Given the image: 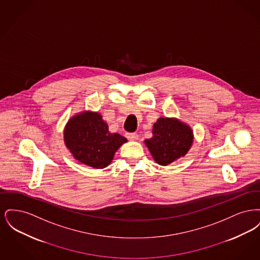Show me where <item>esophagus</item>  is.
Instances as JSON below:
<instances>
[{
	"label": "esophagus",
	"mask_w": 260,
	"mask_h": 260,
	"mask_svg": "<svg viewBox=\"0 0 260 260\" xmlns=\"http://www.w3.org/2000/svg\"><path fill=\"white\" fill-rule=\"evenodd\" d=\"M125 136H126V138H127L128 140H132V141L136 140V139L138 138L137 134H135V133H127V134H125Z\"/></svg>",
	"instance_id": "obj_1"
}]
</instances>
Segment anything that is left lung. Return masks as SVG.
Here are the masks:
<instances>
[{
    "mask_svg": "<svg viewBox=\"0 0 260 260\" xmlns=\"http://www.w3.org/2000/svg\"><path fill=\"white\" fill-rule=\"evenodd\" d=\"M193 142V133L176 119L160 118L153 126V137L145 140L154 160L167 166L184 156Z\"/></svg>",
    "mask_w": 260,
    "mask_h": 260,
    "instance_id": "8db88e82",
    "label": "left lung"
}]
</instances>
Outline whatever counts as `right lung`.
Segmentation results:
<instances>
[{
	"instance_id": "1",
	"label": "right lung",
	"mask_w": 260,
	"mask_h": 260,
	"mask_svg": "<svg viewBox=\"0 0 260 260\" xmlns=\"http://www.w3.org/2000/svg\"><path fill=\"white\" fill-rule=\"evenodd\" d=\"M64 141L76 160L94 169H104L126 138L111 134L99 113L84 112L68 122Z\"/></svg>"
}]
</instances>
